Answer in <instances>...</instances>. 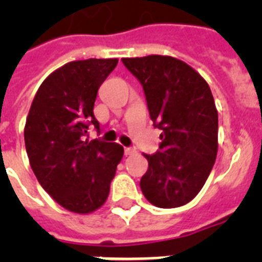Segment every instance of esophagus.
Segmentation results:
<instances>
[{"label": "esophagus", "instance_id": "obj_1", "mask_svg": "<svg viewBox=\"0 0 262 262\" xmlns=\"http://www.w3.org/2000/svg\"><path fill=\"white\" fill-rule=\"evenodd\" d=\"M137 151H136L135 148H125V155L126 156H132V155H136Z\"/></svg>", "mask_w": 262, "mask_h": 262}]
</instances>
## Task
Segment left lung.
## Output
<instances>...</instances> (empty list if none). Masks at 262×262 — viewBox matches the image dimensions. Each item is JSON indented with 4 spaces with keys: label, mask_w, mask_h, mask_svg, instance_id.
I'll return each mask as SVG.
<instances>
[{
    "label": "left lung",
    "mask_w": 262,
    "mask_h": 262,
    "mask_svg": "<svg viewBox=\"0 0 262 262\" xmlns=\"http://www.w3.org/2000/svg\"><path fill=\"white\" fill-rule=\"evenodd\" d=\"M143 85L154 126L162 129L159 151L144 155L140 181L155 207L177 208L194 199L217 155V110L211 88L186 62L168 55L122 58Z\"/></svg>",
    "instance_id": "1"
}]
</instances>
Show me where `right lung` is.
<instances>
[{
  "instance_id": "1",
  "label": "right lung",
  "mask_w": 262,
  "mask_h": 262,
  "mask_svg": "<svg viewBox=\"0 0 262 262\" xmlns=\"http://www.w3.org/2000/svg\"><path fill=\"white\" fill-rule=\"evenodd\" d=\"M118 59H81L58 68L40 84L24 127L30 164L42 187L65 209L80 215L106 203L123 147L88 139L99 129L94 104L99 87Z\"/></svg>"
}]
</instances>
